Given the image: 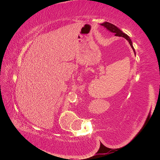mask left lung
<instances>
[{
  "instance_id": "left-lung-1",
  "label": "left lung",
  "mask_w": 160,
  "mask_h": 160,
  "mask_svg": "<svg viewBox=\"0 0 160 160\" xmlns=\"http://www.w3.org/2000/svg\"><path fill=\"white\" fill-rule=\"evenodd\" d=\"M102 25L104 26V28H106L108 29V30L110 31L111 32H112V33H114L115 34V36L122 37L123 38H125L126 40H128L130 45H131V48H132V50H133L134 53H135V50H134V48H133V47H132L131 40V39H130V37L128 36V35L126 34H124L122 31L120 30V29H119L117 28V27H116L115 25H113V24H112V23H109V22H105L102 24Z\"/></svg>"
}]
</instances>
